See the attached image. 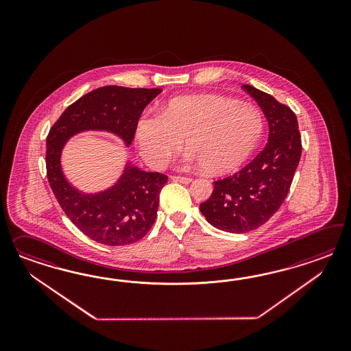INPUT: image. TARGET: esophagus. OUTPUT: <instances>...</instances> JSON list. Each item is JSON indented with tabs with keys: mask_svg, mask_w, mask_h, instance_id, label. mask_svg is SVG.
Listing matches in <instances>:
<instances>
[{
	"mask_svg": "<svg viewBox=\"0 0 351 351\" xmlns=\"http://www.w3.org/2000/svg\"><path fill=\"white\" fill-rule=\"evenodd\" d=\"M171 180L182 182V184H189L191 181V178H188V176H171Z\"/></svg>",
	"mask_w": 351,
	"mask_h": 351,
	"instance_id": "34e87169",
	"label": "esophagus"
}]
</instances>
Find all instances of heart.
<instances>
[{
	"instance_id": "b5f03b06",
	"label": "heart",
	"mask_w": 351,
	"mask_h": 351,
	"mask_svg": "<svg viewBox=\"0 0 351 351\" xmlns=\"http://www.w3.org/2000/svg\"><path fill=\"white\" fill-rule=\"evenodd\" d=\"M264 131V119L255 106L220 95L180 96L143 113L135 136L141 157L153 169H162L180 152L182 140L208 173L238 169L255 150Z\"/></svg>"
}]
</instances>
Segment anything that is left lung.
Segmentation results:
<instances>
[{
  "instance_id": "obj_1",
  "label": "left lung",
  "mask_w": 351,
  "mask_h": 351,
  "mask_svg": "<svg viewBox=\"0 0 351 351\" xmlns=\"http://www.w3.org/2000/svg\"><path fill=\"white\" fill-rule=\"evenodd\" d=\"M263 109L269 123V138L242 170L213 181L211 197L199 210L208 223L229 233H245L265 223L285 202L301 158L298 118L276 97L242 86Z\"/></svg>"
}]
</instances>
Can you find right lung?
Masks as SVG:
<instances>
[{
  "mask_svg": "<svg viewBox=\"0 0 351 351\" xmlns=\"http://www.w3.org/2000/svg\"><path fill=\"white\" fill-rule=\"evenodd\" d=\"M160 88L104 86L68 106L46 138L47 180L56 201L75 226L101 245H125L140 241L157 219L160 193L167 175L145 172L128 163L109 189L85 194L64 178L60 156L65 141L86 130L113 132L130 145L138 116Z\"/></svg>",
  "mask_w": 351,
  "mask_h": 351,
  "instance_id": "add662e5",
  "label": "right lung"
}]
</instances>
